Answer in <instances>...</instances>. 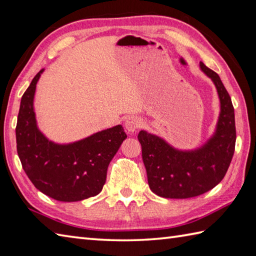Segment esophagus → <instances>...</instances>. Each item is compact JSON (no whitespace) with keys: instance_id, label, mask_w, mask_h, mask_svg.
Instances as JSON below:
<instances>
[{"instance_id":"obj_1","label":"esophagus","mask_w":256,"mask_h":256,"mask_svg":"<svg viewBox=\"0 0 256 256\" xmlns=\"http://www.w3.org/2000/svg\"><path fill=\"white\" fill-rule=\"evenodd\" d=\"M142 126V120L138 117H128L126 119V122H124V127L128 130L129 132H134L136 130L139 129L140 127Z\"/></svg>"}]
</instances>
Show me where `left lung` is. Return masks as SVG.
<instances>
[{"label":"left lung","instance_id":"obj_1","mask_svg":"<svg viewBox=\"0 0 256 256\" xmlns=\"http://www.w3.org/2000/svg\"><path fill=\"white\" fill-rule=\"evenodd\" d=\"M200 68L214 82L221 102L214 134L202 147L188 151L171 147L144 130L138 134L148 184L159 196L188 199L206 194L220 184L231 164L236 140L231 97L216 72L203 62Z\"/></svg>","mask_w":256,"mask_h":256}]
</instances>
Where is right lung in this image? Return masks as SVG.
<instances>
[{"instance_id": "obj_1", "label": "right lung", "mask_w": 256, "mask_h": 256, "mask_svg": "<svg viewBox=\"0 0 256 256\" xmlns=\"http://www.w3.org/2000/svg\"><path fill=\"white\" fill-rule=\"evenodd\" d=\"M43 70L36 74L20 99L15 129L20 164L36 189L57 201L95 196L102 190L108 166L127 134L118 124L68 144L50 142L38 128L33 107Z\"/></svg>"}]
</instances>
